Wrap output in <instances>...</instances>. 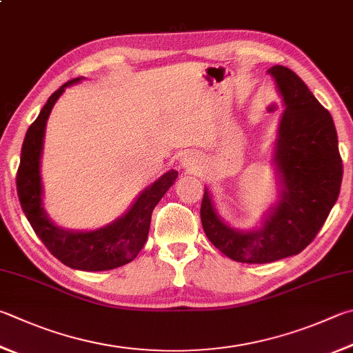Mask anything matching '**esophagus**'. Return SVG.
<instances>
[{
  "instance_id": "esophagus-1",
  "label": "esophagus",
  "mask_w": 353,
  "mask_h": 353,
  "mask_svg": "<svg viewBox=\"0 0 353 353\" xmlns=\"http://www.w3.org/2000/svg\"><path fill=\"white\" fill-rule=\"evenodd\" d=\"M201 163H202L201 157H199L197 154H194V152H188V154H185L182 157V166H183L185 170H188V171L201 170Z\"/></svg>"
}]
</instances>
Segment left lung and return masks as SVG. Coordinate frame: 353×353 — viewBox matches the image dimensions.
Listing matches in <instances>:
<instances>
[{
  "instance_id": "obj_1",
  "label": "left lung",
  "mask_w": 353,
  "mask_h": 353,
  "mask_svg": "<svg viewBox=\"0 0 353 353\" xmlns=\"http://www.w3.org/2000/svg\"><path fill=\"white\" fill-rule=\"evenodd\" d=\"M284 101L273 162L279 201L264 223L252 232L228 227L205 188L201 221L213 245L230 259L267 264L303 252L315 239L335 205L343 179V160L330 112L305 83L285 66L268 69Z\"/></svg>"
}]
</instances>
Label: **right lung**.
Masks as SVG:
<instances>
[{"mask_svg":"<svg viewBox=\"0 0 353 353\" xmlns=\"http://www.w3.org/2000/svg\"><path fill=\"white\" fill-rule=\"evenodd\" d=\"M80 80L74 79L57 89L43 106L37 120L29 126L17 171V191L23 213L35 234L57 259L75 270L101 272L125 265L139 254L148 239L152 210L174 183L179 172L174 170L165 172L159 181L140 193L137 201L123 216L110 225L92 232H70L57 227L44 211L41 199L40 159L44 130L49 114L65 88L75 85Z\"/></svg>","mask_w":353,"mask_h":353,"instance_id":"obj_1","label":"right lung"}]
</instances>
